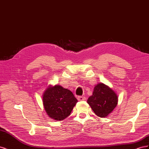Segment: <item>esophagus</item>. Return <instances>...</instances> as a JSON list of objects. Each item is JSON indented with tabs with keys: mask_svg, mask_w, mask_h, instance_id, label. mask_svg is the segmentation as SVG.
Masks as SVG:
<instances>
[{
	"mask_svg": "<svg viewBox=\"0 0 149 149\" xmlns=\"http://www.w3.org/2000/svg\"><path fill=\"white\" fill-rule=\"evenodd\" d=\"M78 101H84L86 100V97L84 96H78Z\"/></svg>",
	"mask_w": 149,
	"mask_h": 149,
	"instance_id": "esophagus-1",
	"label": "esophagus"
}]
</instances>
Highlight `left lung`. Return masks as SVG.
<instances>
[{
  "label": "left lung",
  "instance_id": "1",
  "mask_svg": "<svg viewBox=\"0 0 149 149\" xmlns=\"http://www.w3.org/2000/svg\"><path fill=\"white\" fill-rule=\"evenodd\" d=\"M87 102L97 116L106 118L118 104V97L109 86L99 83L95 86L93 95L88 98Z\"/></svg>",
  "mask_w": 149,
  "mask_h": 149
}]
</instances>
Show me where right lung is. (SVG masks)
I'll return each instance as SVG.
<instances>
[{
  "label": "right lung",
  "mask_w": 149,
  "mask_h": 149,
  "mask_svg": "<svg viewBox=\"0 0 149 149\" xmlns=\"http://www.w3.org/2000/svg\"><path fill=\"white\" fill-rule=\"evenodd\" d=\"M77 102L71 91L59 85H50L43 94L45 110L49 118L58 121L66 118Z\"/></svg>",
  "instance_id": "right-lung-1"
}]
</instances>
